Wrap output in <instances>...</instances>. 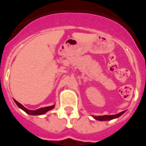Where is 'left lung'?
Returning a JSON list of instances; mask_svg holds the SVG:
<instances>
[{
	"mask_svg": "<svg viewBox=\"0 0 146 146\" xmlns=\"http://www.w3.org/2000/svg\"><path fill=\"white\" fill-rule=\"evenodd\" d=\"M124 113L125 111H123L118 113V114L116 115H99V116H94V115H93V118H94V119L97 120V121H110V120H113V119H115V118H118V117H120L121 115H122Z\"/></svg>",
	"mask_w": 146,
	"mask_h": 146,
	"instance_id": "8db88e82",
	"label": "left lung"
}]
</instances>
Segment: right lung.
Instances as JSON below:
<instances>
[{"label":"right lung","mask_w":146,"mask_h":146,"mask_svg":"<svg viewBox=\"0 0 146 146\" xmlns=\"http://www.w3.org/2000/svg\"><path fill=\"white\" fill-rule=\"evenodd\" d=\"M15 102L16 103L17 105L19 108H20L21 110H23V111H25L27 114H29V115H43L44 113H46L47 112L50 111L51 110L55 108V104L54 105H52V106H48V107H45V108H39V109H37V110H28L27 108H25V107L22 105L20 103H19L18 102H17L15 99Z\"/></svg>","instance_id":"add662e5"}]
</instances>
